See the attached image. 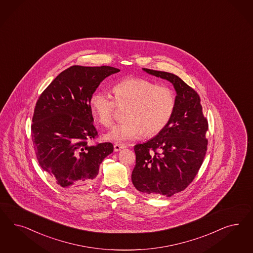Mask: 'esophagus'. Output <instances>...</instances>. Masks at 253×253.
Returning a JSON list of instances; mask_svg holds the SVG:
<instances>
[{
	"instance_id": "obj_1",
	"label": "esophagus",
	"mask_w": 253,
	"mask_h": 253,
	"mask_svg": "<svg viewBox=\"0 0 253 253\" xmlns=\"http://www.w3.org/2000/svg\"><path fill=\"white\" fill-rule=\"evenodd\" d=\"M114 151L115 152H119L120 150H122L124 148H126V145L125 144H118V143H115L114 144Z\"/></svg>"
}]
</instances>
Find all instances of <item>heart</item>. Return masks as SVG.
Returning a JSON list of instances; mask_svg holds the SVG:
<instances>
[{"mask_svg":"<svg viewBox=\"0 0 253 253\" xmlns=\"http://www.w3.org/2000/svg\"><path fill=\"white\" fill-rule=\"evenodd\" d=\"M113 92L114 98L105 91L95 92L90 98L92 114L106 127L114 124L118 108H126V120L105 135L108 140L123 142L137 139L142 134L153 137L163 130L171 119L176 98L169 86L131 77L114 84Z\"/></svg>","mask_w":253,"mask_h":253,"instance_id":"b5f03b06","label":"heart"}]
</instances>
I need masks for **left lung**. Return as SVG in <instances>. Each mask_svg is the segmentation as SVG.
<instances>
[{
    "label": "left lung",
    "instance_id": "1",
    "mask_svg": "<svg viewBox=\"0 0 253 253\" xmlns=\"http://www.w3.org/2000/svg\"><path fill=\"white\" fill-rule=\"evenodd\" d=\"M143 71L171 83L177 94L176 105L163 130L134 147L136 165L131 179L135 188L145 195L169 197L187 187L203 163L209 124L199 95L186 83L170 73Z\"/></svg>",
    "mask_w": 253,
    "mask_h": 253
}]
</instances>
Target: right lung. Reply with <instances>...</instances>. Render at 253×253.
I'll list each match as a JSON object with an SVG mask.
<instances>
[{
  "mask_svg": "<svg viewBox=\"0 0 253 253\" xmlns=\"http://www.w3.org/2000/svg\"><path fill=\"white\" fill-rule=\"evenodd\" d=\"M120 72L110 66H72L57 75L34 109L32 139L42 169L62 188L86 187L114 152L111 142L90 145L98 137L90 98L99 84Z\"/></svg>",
  "mask_w": 253,
  "mask_h": 253,
  "instance_id": "1",
  "label": "right lung"
}]
</instances>
